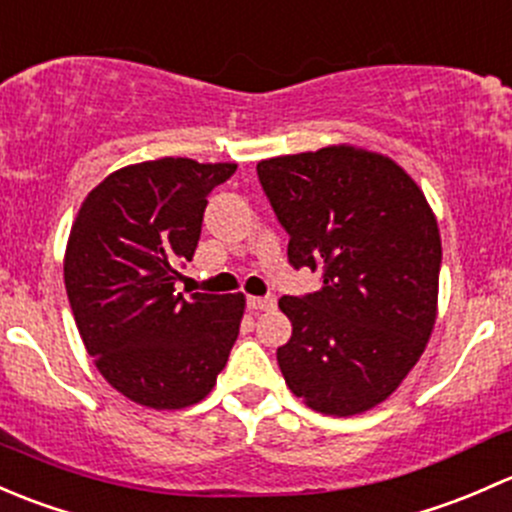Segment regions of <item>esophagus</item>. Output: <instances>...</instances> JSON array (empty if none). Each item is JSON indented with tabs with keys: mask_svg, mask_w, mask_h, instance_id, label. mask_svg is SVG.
Instances as JSON below:
<instances>
[{
	"mask_svg": "<svg viewBox=\"0 0 512 512\" xmlns=\"http://www.w3.org/2000/svg\"><path fill=\"white\" fill-rule=\"evenodd\" d=\"M246 305H249V310H271L276 308V298L273 295H263V298H256V295H251V298H246Z\"/></svg>",
	"mask_w": 512,
	"mask_h": 512,
	"instance_id": "obj_1",
	"label": "esophagus"
}]
</instances>
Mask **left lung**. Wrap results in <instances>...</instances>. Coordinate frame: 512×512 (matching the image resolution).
I'll return each mask as SVG.
<instances>
[{
	"label": "left lung",
	"instance_id": "1",
	"mask_svg": "<svg viewBox=\"0 0 512 512\" xmlns=\"http://www.w3.org/2000/svg\"><path fill=\"white\" fill-rule=\"evenodd\" d=\"M256 175L288 234V263L323 281L278 300L293 325L278 367L315 412H367L407 377L434 328V214L402 167L347 145L263 160Z\"/></svg>",
	"mask_w": 512,
	"mask_h": 512
}]
</instances>
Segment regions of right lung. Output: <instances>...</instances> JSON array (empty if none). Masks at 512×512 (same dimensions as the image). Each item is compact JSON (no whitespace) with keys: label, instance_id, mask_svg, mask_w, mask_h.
I'll return each instance as SVG.
<instances>
[{"label":"right lung","instance_id":"add662e5","mask_svg":"<svg viewBox=\"0 0 512 512\" xmlns=\"http://www.w3.org/2000/svg\"><path fill=\"white\" fill-rule=\"evenodd\" d=\"M236 165L162 157L93 189L68 239L63 281L88 355L133 402L182 409L207 397L239 335L244 295L177 293L209 194Z\"/></svg>","mask_w":512,"mask_h":512}]
</instances>
